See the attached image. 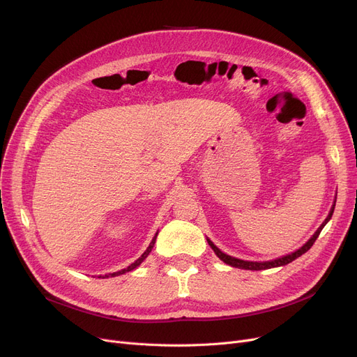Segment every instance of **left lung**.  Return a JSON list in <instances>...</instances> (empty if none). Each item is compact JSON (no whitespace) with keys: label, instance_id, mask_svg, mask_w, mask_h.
<instances>
[{"label":"left lung","instance_id":"obj_1","mask_svg":"<svg viewBox=\"0 0 357 357\" xmlns=\"http://www.w3.org/2000/svg\"><path fill=\"white\" fill-rule=\"evenodd\" d=\"M334 207H335V201H334V205L331 207V210H330L327 218L324 220V222L321 224L320 227H318V230L314 233V236L305 243V245H304L301 249H298V250H295V252L291 253V255L282 256V257L275 259V260H269V261H249V260H241V259H237V257H233V256H229V255H226V253H222L210 238H207V241H208V245L211 246V249L214 250V253L224 261V264H227V265H230V266H233V268L248 269V271H261V269H271V268L284 266V265L291 264L292 260H295V259L299 257V256H303L305 252H308V250L311 249V246L314 245V241L317 240V237L320 236L321 230L324 229L326 224L330 221V218H331V215H333V213H334Z\"/></svg>","mask_w":357,"mask_h":357}]
</instances>
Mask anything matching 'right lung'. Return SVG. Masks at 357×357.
I'll return each instance as SVG.
<instances>
[{
  "label": "right lung",
  "instance_id": "obj_1",
  "mask_svg": "<svg viewBox=\"0 0 357 357\" xmlns=\"http://www.w3.org/2000/svg\"><path fill=\"white\" fill-rule=\"evenodd\" d=\"M156 237H158V233L155 234V237L152 238V241H150V245H149V248L144 250V253L135 261V264H131L130 266H127V268H124V269H121V271H119V272H114V273H108V275H105V276H102V278H109V276H119V275H123V273H126V272H130V271H133V269H136L142 261L149 256V253L152 252V249H153V246H155V241H156ZM101 278V276H100Z\"/></svg>",
  "mask_w": 357,
  "mask_h": 357
}]
</instances>
